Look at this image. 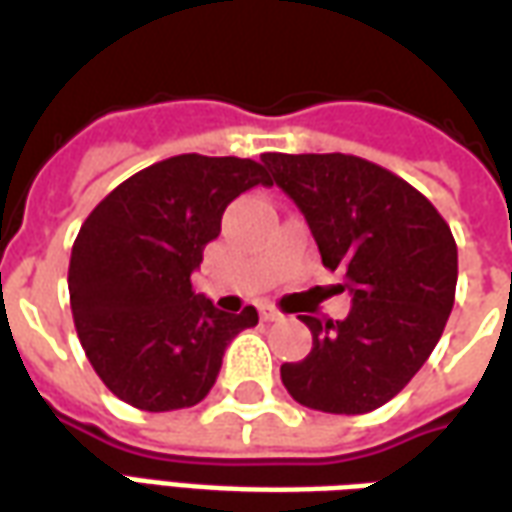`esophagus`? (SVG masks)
Returning <instances> with one entry per match:
<instances>
[{"mask_svg":"<svg viewBox=\"0 0 512 512\" xmlns=\"http://www.w3.org/2000/svg\"><path fill=\"white\" fill-rule=\"evenodd\" d=\"M281 317H284V314H281L278 308L262 306V320H264V322H275V320H281Z\"/></svg>","mask_w":512,"mask_h":512,"instance_id":"34e87169","label":"esophagus"}]
</instances>
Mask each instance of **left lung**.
<instances>
[{
    "instance_id": "obj_1",
    "label": "left lung",
    "mask_w": 512,
    "mask_h": 512,
    "mask_svg": "<svg viewBox=\"0 0 512 512\" xmlns=\"http://www.w3.org/2000/svg\"><path fill=\"white\" fill-rule=\"evenodd\" d=\"M306 215L322 264L353 295L344 320L300 317L311 353L281 366L286 391L325 413H369L397 397L444 333L458 245L422 192L353 154H262Z\"/></svg>"
}]
</instances>
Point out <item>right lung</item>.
<instances>
[{
	"instance_id": "right-lung-1",
	"label": "right lung",
	"mask_w": 512,
	"mask_h": 512,
	"mask_svg": "<svg viewBox=\"0 0 512 512\" xmlns=\"http://www.w3.org/2000/svg\"><path fill=\"white\" fill-rule=\"evenodd\" d=\"M270 184L253 159L179 154L118 184L76 234L68 292L101 383L140 411H179L215 386L228 342L259 322L195 295L192 273L226 206Z\"/></svg>"
}]
</instances>
